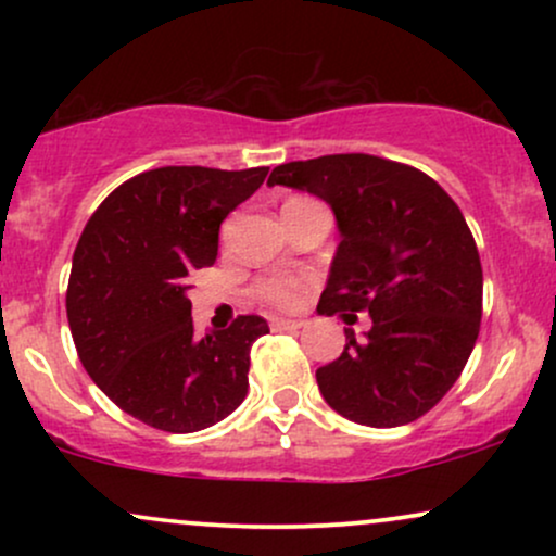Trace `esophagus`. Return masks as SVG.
<instances>
[{"label": "esophagus", "instance_id": "obj_1", "mask_svg": "<svg viewBox=\"0 0 556 556\" xmlns=\"http://www.w3.org/2000/svg\"><path fill=\"white\" fill-rule=\"evenodd\" d=\"M303 327H305V321H298V318H271L274 331H298Z\"/></svg>", "mask_w": 556, "mask_h": 556}]
</instances>
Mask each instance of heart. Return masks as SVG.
<instances>
[{"label":"heart","mask_w":556,"mask_h":556,"mask_svg":"<svg viewBox=\"0 0 556 556\" xmlns=\"http://www.w3.org/2000/svg\"><path fill=\"white\" fill-rule=\"evenodd\" d=\"M292 201H303V198H292ZM308 282L298 277H287V274H274V277L258 279L256 287H253V295H256L261 303L274 305V308H295V305L303 300V292Z\"/></svg>","instance_id":"1"}]
</instances>
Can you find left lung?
<instances>
[{"label": "left lung", "mask_w": 556, "mask_h": 556, "mask_svg": "<svg viewBox=\"0 0 556 556\" xmlns=\"http://www.w3.org/2000/svg\"><path fill=\"white\" fill-rule=\"evenodd\" d=\"M269 185L327 201L340 227L318 314L353 324L342 355L316 371L329 407L374 429L426 416L460 379L481 329L483 271L468 222L426 172L371 154L274 167Z\"/></svg>", "instance_id": "1"}]
</instances>
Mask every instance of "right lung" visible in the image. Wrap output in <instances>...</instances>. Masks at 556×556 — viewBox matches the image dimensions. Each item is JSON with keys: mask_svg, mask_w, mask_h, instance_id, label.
<instances>
[{"mask_svg": "<svg viewBox=\"0 0 556 556\" xmlns=\"http://www.w3.org/2000/svg\"><path fill=\"white\" fill-rule=\"evenodd\" d=\"M266 167H159L101 201L73 256L67 321L93 384L127 416L169 433L219 424L248 394L261 316L198 337L188 277L212 266L219 227Z\"/></svg>", "mask_w": 556, "mask_h": 556, "instance_id": "obj_1", "label": "right lung"}]
</instances>
